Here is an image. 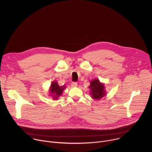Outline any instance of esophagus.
Here are the masks:
<instances>
[{
  "label": "esophagus",
  "instance_id": "34e87169",
  "mask_svg": "<svg viewBox=\"0 0 152 152\" xmlns=\"http://www.w3.org/2000/svg\"><path fill=\"white\" fill-rule=\"evenodd\" d=\"M71 85H72V86H73V87H76V86H77V85L76 82H72Z\"/></svg>",
  "mask_w": 152,
  "mask_h": 152
}]
</instances>
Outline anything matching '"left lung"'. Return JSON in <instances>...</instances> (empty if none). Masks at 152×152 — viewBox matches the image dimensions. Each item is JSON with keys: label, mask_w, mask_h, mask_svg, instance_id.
<instances>
[{"label": "left lung", "mask_w": 152, "mask_h": 152, "mask_svg": "<svg viewBox=\"0 0 152 152\" xmlns=\"http://www.w3.org/2000/svg\"><path fill=\"white\" fill-rule=\"evenodd\" d=\"M88 88L90 89L91 97L93 99L99 100L104 97L106 94L104 84L101 83L98 79H94L91 81Z\"/></svg>", "instance_id": "left-lung-1"}]
</instances>
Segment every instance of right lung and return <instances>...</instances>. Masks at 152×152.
Instances as JSON below:
<instances>
[{
	"instance_id": "obj_1",
	"label": "right lung",
	"mask_w": 152,
	"mask_h": 152,
	"mask_svg": "<svg viewBox=\"0 0 152 152\" xmlns=\"http://www.w3.org/2000/svg\"><path fill=\"white\" fill-rule=\"evenodd\" d=\"M66 88V86H59L56 81L52 82L50 88L49 94L50 96H52L53 100H58L59 97L62 95L63 91Z\"/></svg>"
}]
</instances>
